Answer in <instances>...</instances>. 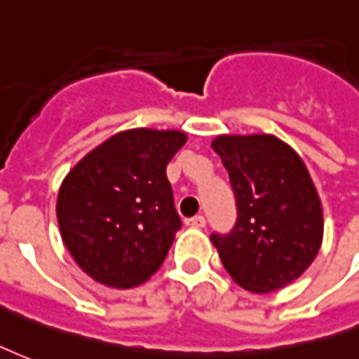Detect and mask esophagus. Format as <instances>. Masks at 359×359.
Segmentation results:
<instances>
[{"label":"esophagus","mask_w":359,"mask_h":359,"mask_svg":"<svg viewBox=\"0 0 359 359\" xmlns=\"http://www.w3.org/2000/svg\"><path fill=\"white\" fill-rule=\"evenodd\" d=\"M187 224L192 228H203L205 226V217L203 215H196L192 219H187Z\"/></svg>","instance_id":"1"}]
</instances>
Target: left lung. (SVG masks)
Returning <instances> with one entry per match:
<instances>
[{
  "label": "left lung",
  "mask_w": 359,
  "mask_h": 359,
  "mask_svg": "<svg viewBox=\"0 0 359 359\" xmlns=\"http://www.w3.org/2000/svg\"><path fill=\"white\" fill-rule=\"evenodd\" d=\"M230 175L238 220L211 233L222 266L251 293L285 287L320 251L323 211L301 156L274 135H220L211 142Z\"/></svg>",
  "instance_id": "8db88e82"
}]
</instances>
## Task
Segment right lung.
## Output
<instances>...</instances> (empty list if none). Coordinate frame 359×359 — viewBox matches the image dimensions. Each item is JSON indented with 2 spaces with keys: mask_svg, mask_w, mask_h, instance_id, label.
<instances>
[{
  "mask_svg": "<svg viewBox=\"0 0 359 359\" xmlns=\"http://www.w3.org/2000/svg\"><path fill=\"white\" fill-rule=\"evenodd\" d=\"M187 133L129 129L79 159L60 184L57 219L72 259L110 287H133L165 261L180 217L165 169Z\"/></svg>",
  "mask_w": 359,
  "mask_h": 359,
  "instance_id": "right-lung-1",
  "label": "right lung"
}]
</instances>
